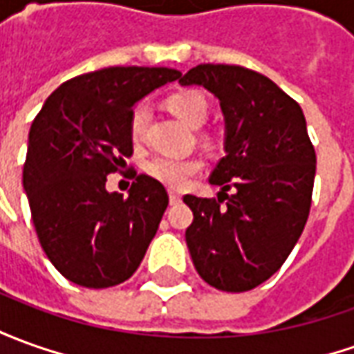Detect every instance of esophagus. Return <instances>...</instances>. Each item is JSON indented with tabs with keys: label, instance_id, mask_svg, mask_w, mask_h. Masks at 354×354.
I'll use <instances>...</instances> for the list:
<instances>
[{
	"label": "esophagus",
	"instance_id": "obj_1",
	"mask_svg": "<svg viewBox=\"0 0 354 354\" xmlns=\"http://www.w3.org/2000/svg\"><path fill=\"white\" fill-rule=\"evenodd\" d=\"M169 202H171V204H179V202H181V194L175 191H169Z\"/></svg>",
	"mask_w": 354,
	"mask_h": 354
}]
</instances>
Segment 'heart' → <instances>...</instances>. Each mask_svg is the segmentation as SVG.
<instances>
[{"mask_svg": "<svg viewBox=\"0 0 354 354\" xmlns=\"http://www.w3.org/2000/svg\"><path fill=\"white\" fill-rule=\"evenodd\" d=\"M167 107L171 113L185 121L187 125L201 127L209 115L208 100L201 92L185 90L177 92L167 100ZM148 125V107L146 104H136L129 117V136L138 145L142 142ZM202 169L201 158H173V156H156L145 163V171L153 181L162 183L169 189H181Z\"/></svg>", "mask_w": 354, "mask_h": 354, "instance_id": "heart-1", "label": "heart"}]
</instances>
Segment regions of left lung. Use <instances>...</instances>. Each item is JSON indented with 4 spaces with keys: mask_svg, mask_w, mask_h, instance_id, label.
<instances>
[{
    "mask_svg": "<svg viewBox=\"0 0 354 354\" xmlns=\"http://www.w3.org/2000/svg\"><path fill=\"white\" fill-rule=\"evenodd\" d=\"M179 82L209 90L225 115V156L209 175L219 196H183L194 216L185 231L192 264L219 291H250L283 266L310 214L316 152L303 109L239 65L202 63Z\"/></svg>",
    "mask_w": 354,
    "mask_h": 354,
    "instance_id": "obj_1",
    "label": "left lung"
}]
</instances>
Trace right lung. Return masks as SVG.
<instances>
[{
  "label": "right lung",
  "instance_id": "right-lung-1",
  "mask_svg": "<svg viewBox=\"0 0 354 354\" xmlns=\"http://www.w3.org/2000/svg\"><path fill=\"white\" fill-rule=\"evenodd\" d=\"M181 73L167 67H107L63 82L28 133L23 185L44 252L63 277L88 289L135 274L169 196L131 169L129 196L107 192L109 173L133 156L135 102Z\"/></svg>",
  "mask_w": 354,
  "mask_h": 354
}]
</instances>
